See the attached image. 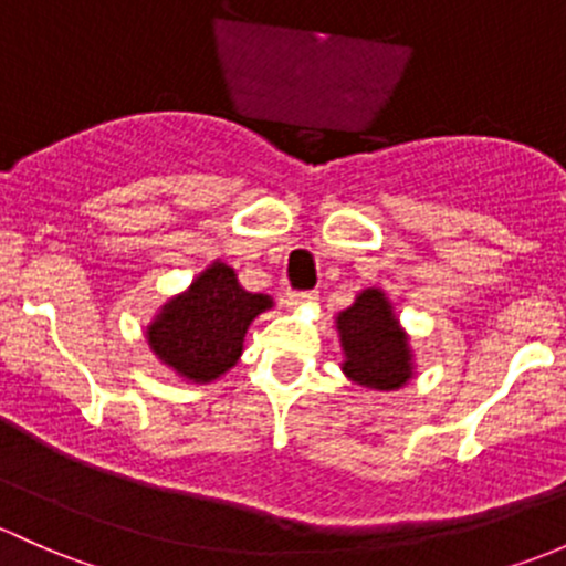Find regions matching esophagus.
<instances>
[{
    "label": "esophagus",
    "mask_w": 566,
    "mask_h": 566,
    "mask_svg": "<svg viewBox=\"0 0 566 566\" xmlns=\"http://www.w3.org/2000/svg\"><path fill=\"white\" fill-rule=\"evenodd\" d=\"M314 298H317L314 293H287L284 295V303H287L290 308H301V306H306V303H312Z\"/></svg>",
    "instance_id": "34e87169"
}]
</instances>
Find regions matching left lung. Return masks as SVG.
Segmentation results:
<instances>
[{
  "mask_svg": "<svg viewBox=\"0 0 566 566\" xmlns=\"http://www.w3.org/2000/svg\"><path fill=\"white\" fill-rule=\"evenodd\" d=\"M342 371L366 390H398L412 382L415 355L382 287H366L336 314Z\"/></svg>",
  "mask_w": 566,
  "mask_h": 566,
  "instance_id": "1",
  "label": "left lung"
}]
</instances>
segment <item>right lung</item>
<instances>
[{"mask_svg": "<svg viewBox=\"0 0 566 566\" xmlns=\"http://www.w3.org/2000/svg\"><path fill=\"white\" fill-rule=\"evenodd\" d=\"M268 308L271 295L243 290L233 268L213 260L157 308L146 325L148 349L184 382H217L241 360L249 325Z\"/></svg>", "mask_w": 566, "mask_h": 566, "instance_id": "obj_1", "label": "right lung"}]
</instances>
